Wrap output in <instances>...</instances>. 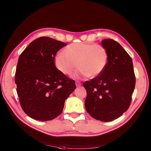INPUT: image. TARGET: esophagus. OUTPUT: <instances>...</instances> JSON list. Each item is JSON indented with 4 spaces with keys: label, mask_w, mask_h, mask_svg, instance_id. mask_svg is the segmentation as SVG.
Segmentation results:
<instances>
[{
    "label": "esophagus",
    "mask_w": 151,
    "mask_h": 151,
    "mask_svg": "<svg viewBox=\"0 0 151 151\" xmlns=\"http://www.w3.org/2000/svg\"><path fill=\"white\" fill-rule=\"evenodd\" d=\"M76 87H80V86H81V83L80 82H79V81H76Z\"/></svg>",
    "instance_id": "obj_1"
}]
</instances>
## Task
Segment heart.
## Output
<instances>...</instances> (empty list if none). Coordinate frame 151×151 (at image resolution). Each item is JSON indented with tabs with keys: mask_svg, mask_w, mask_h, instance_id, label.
<instances>
[{
	"mask_svg": "<svg viewBox=\"0 0 151 151\" xmlns=\"http://www.w3.org/2000/svg\"><path fill=\"white\" fill-rule=\"evenodd\" d=\"M108 61V51L103 45L79 42L67 45L63 52L55 55L54 65L60 73L70 75L78 64L80 68L72 75L73 78H95L103 73Z\"/></svg>",
	"mask_w": 151,
	"mask_h": 151,
	"instance_id": "1",
	"label": "heart"
}]
</instances>
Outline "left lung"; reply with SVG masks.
<instances>
[{
  "instance_id": "obj_1",
  "label": "left lung",
  "mask_w": 151,
  "mask_h": 151,
  "mask_svg": "<svg viewBox=\"0 0 151 151\" xmlns=\"http://www.w3.org/2000/svg\"><path fill=\"white\" fill-rule=\"evenodd\" d=\"M101 44L108 51V63L100 75L83 83L87 91L84 104L93 118L109 122L129 108L136 80L132 59L122 46L109 38Z\"/></svg>"
}]
</instances>
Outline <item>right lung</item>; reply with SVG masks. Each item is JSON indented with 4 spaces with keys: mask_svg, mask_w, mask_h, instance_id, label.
<instances>
[{
    "mask_svg": "<svg viewBox=\"0 0 151 151\" xmlns=\"http://www.w3.org/2000/svg\"><path fill=\"white\" fill-rule=\"evenodd\" d=\"M67 44L42 37L19 55L14 81L21 108L35 120L53 119L62 112L65 100L76 85L54 65L57 52Z\"/></svg>",
    "mask_w": 151,
    "mask_h": 151,
    "instance_id": "obj_1",
    "label": "right lung"
}]
</instances>
